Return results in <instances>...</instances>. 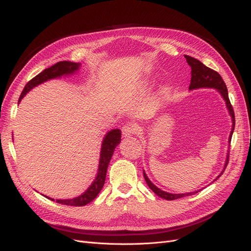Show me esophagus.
Returning a JSON list of instances; mask_svg holds the SVG:
<instances>
[{
  "instance_id": "esophagus-1",
  "label": "esophagus",
  "mask_w": 251,
  "mask_h": 251,
  "mask_svg": "<svg viewBox=\"0 0 251 251\" xmlns=\"http://www.w3.org/2000/svg\"><path fill=\"white\" fill-rule=\"evenodd\" d=\"M121 131H123L124 137H131V136H133L136 133V131H137V126H136V124L128 123L123 126V130Z\"/></svg>"
}]
</instances>
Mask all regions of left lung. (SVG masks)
I'll use <instances>...</instances> for the list:
<instances>
[{
    "label": "left lung",
    "instance_id": "1",
    "mask_svg": "<svg viewBox=\"0 0 251 251\" xmlns=\"http://www.w3.org/2000/svg\"><path fill=\"white\" fill-rule=\"evenodd\" d=\"M186 58V62L187 64L191 66L192 68V79H191V85H189V90H196V89H201V88H212V89H216L218 90V92L221 94V96L223 97V100H225L226 103V107L227 110H228L231 119H232V127H231V132L229 135V143L231 140V136L234 130V112L232 110V105L229 101V98H228V91H227L226 85L223 80V78L221 77V75H220L218 72H216L215 70L210 69V68L206 67L205 65H203L200 60L196 59L192 56H188V55H184ZM228 159H229V151L228 153H227L226 156V160H225V164H224V169L222 171V173L219 175V176L215 179L217 180L221 175L224 173L227 163H228ZM143 177L147 181V184L149 185V187L153 191L157 196L160 197L162 199L165 200H176L179 198H182V197H185V196H191V195H195L198 191L196 192H192V193H185V194H172V193H166L162 189L158 188L155 184L151 183V181L148 178L146 172L143 171Z\"/></svg>",
    "mask_w": 251,
    "mask_h": 251
}]
</instances>
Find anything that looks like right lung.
Returning <instances> with one entry per match:
<instances>
[{"label": "right lung", "instance_id": "1", "mask_svg": "<svg viewBox=\"0 0 251 251\" xmlns=\"http://www.w3.org/2000/svg\"><path fill=\"white\" fill-rule=\"evenodd\" d=\"M79 67H80V63H72V62H67V60H65V62H58L55 65L51 66L50 68L45 69L43 72L37 74L36 76L33 77L29 82H27V85L25 86L24 90H23V92L20 96L19 103L23 100V97H24L29 91L33 89L34 87L39 86L41 83L47 80L62 77L63 75H65V76H67V75H72L79 70ZM120 141H121V131L118 130V128H114V130H111L105 134L101 143L100 158V164H98L97 175L94 181L92 182V184L87 188V191L85 193H82L80 196L75 197V198H72V199L54 200L52 198H49L47 196L45 197L52 201H56L59 204L70 205V206H83V205H87L91 201H93L97 197V195L100 193L101 188L103 187L109 163L111 161L114 151H115V148L120 143Z\"/></svg>", "mask_w": 251, "mask_h": 251}]
</instances>
